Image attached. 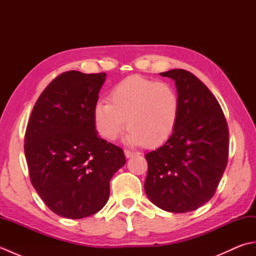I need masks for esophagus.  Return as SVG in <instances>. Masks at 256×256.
Instances as JSON below:
<instances>
[{
    "instance_id": "1",
    "label": "esophagus",
    "mask_w": 256,
    "mask_h": 256,
    "mask_svg": "<svg viewBox=\"0 0 256 256\" xmlns=\"http://www.w3.org/2000/svg\"><path fill=\"white\" fill-rule=\"evenodd\" d=\"M124 154L126 158H131V157H133L135 155V153H133V152H131V150H124Z\"/></svg>"
}]
</instances>
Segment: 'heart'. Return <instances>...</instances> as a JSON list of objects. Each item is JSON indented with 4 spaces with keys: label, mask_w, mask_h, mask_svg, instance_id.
Instances as JSON below:
<instances>
[{
    "label": "heart",
    "mask_w": 256,
    "mask_h": 256,
    "mask_svg": "<svg viewBox=\"0 0 256 256\" xmlns=\"http://www.w3.org/2000/svg\"><path fill=\"white\" fill-rule=\"evenodd\" d=\"M110 103L98 101L94 108L96 131L113 142L125 128V142L133 146H157L175 132L180 103L176 89L168 82L131 76L110 91Z\"/></svg>",
    "instance_id": "obj_1"
}]
</instances>
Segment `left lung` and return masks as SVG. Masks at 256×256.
I'll return each instance as SVG.
<instances>
[{
    "label": "left lung",
    "instance_id": "obj_1",
    "mask_svg": "<svg viewBox=\"0 0 256 256\" xmlns=\"http://www.w3.org/2000/svg\"><path fill=\"white\" fill-rule=\"evenodd\" d=\"M175 81L180 103L175 132L160 148L145 155L144 189L158 208L184 214L214 197L229 155V130L219 102L192 72L160 74Z\"/></svg>",
    "mask_w": 256,
    "mask_h": 256
}]
</instances>
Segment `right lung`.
Wrapping results in <instances>:
<instances>
[{"label":"right lung","instance_id":"add662e5","mask_svg":"<svg viewBox=\"0 0 256 256\" xmlns=\"http://www.w3.org/2000/svg\"><path fill=\"white\" fill-rule=\"evenodd\" d=\"M106 74L64 72L38 98L25 133L32 184L46 206L81 219L106 206L112 176L125 164L122 148L101 138L94 108Z\"/></svg>","mask_w":256,"mask_h":256}]
</instances>
